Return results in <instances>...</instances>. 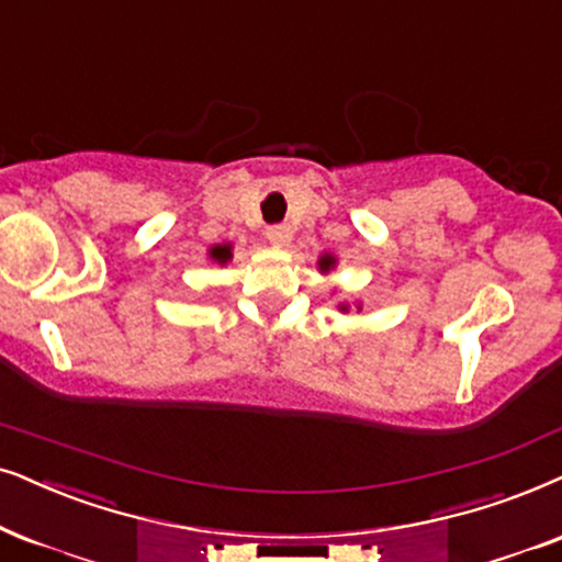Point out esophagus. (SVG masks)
Wrapping results in <instances>:
<instances>
[{"instance_id":"34e87169","label":"esophagus","mask_w":562,"mask_h":562,"mask_svg":"<svg viewBox=\"0 0 562 562\" xmlns=\"http://www.w3.org/2000/svg\"><path fill=\"white\" fill-rule=\"evenodd\" d=\"M266 237L271 239V245L276 247H286L291 243V237H294V229L286 227V224H273V227H268Z\"/></svg>"}]
</instances>
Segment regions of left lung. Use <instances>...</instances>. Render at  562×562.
Here are the masks:
<instances>
[{"mask_svg":"<svg viewBox=\"0 0 562 562\" xmlns=\"http://www.w3.org/2000/svg\"><path fill=\"white\" fill-rule=\"evenodd\" d=\"M317 268H319V273H330L333 268H335V255H330V252H323V255H319ZM338 310H340V312H348V304H346V302H340V304H338ZM359 310H361V304H359Z\"/></svg>","mask_w":562,"mask_h":562,"instance_id":"obj_1","label":"left lung"}]
</instances>
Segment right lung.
Here are the masks:
<instances>
[{"mask_svg":"<svg viewBox=\"0 0 562 562\" xmlns=\"http://www.w3.org/2000/svg\"><path fill=\"white\" fill-rule=\"evenodd\" d=\"M209 258L214 260V263H218V266H227L229 260H232V245L227 243V245L209 247Z\"/></svg>","mask_w":562,"mask_h":562,"instance_id":"add662e5","label":"right lung"}]
</instances>
